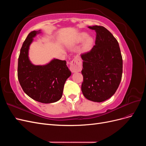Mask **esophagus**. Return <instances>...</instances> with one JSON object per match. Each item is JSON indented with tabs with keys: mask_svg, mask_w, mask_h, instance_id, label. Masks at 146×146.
Returning <instances> with one entry per match:
<instances>
[{
	"mask_svg": "<svg viewBox=\"0 0 146 146\" xmlns=\"http://www.w3.org/2000/svg\"><path fill=\"white\" fill-rule=\"evenodd\" d=\"M70 69L72 72H80L82 70V61L80 56H76L70 64Z\"/></svg>",
	"mask_w": 146,
	"mask_h": 146,
	"instance_id": "esophagus-1",
	"label": "esophagus"
}]
</instances>
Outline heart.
<instances>
[{"label":"heart","mask_w":146,"mask_h":146,"mask_svg":"<svg viewBox=\"0 0 146 146\" xmlns=\"http://www.w3.org/2000/svg\"><path fill=\"white\" fill-rule=\"evenodd\" d=\"M88 37V35L86 33H85V32L81 33L79 34V35L77 37V42H83L84 40H85ZM92 42H93V39H92L91 38H88L85 41V45H84V48H85V49H88V48H90L91 45L92 44Z\"/></svg>","instance_id":"heart-1"}]
</instances>
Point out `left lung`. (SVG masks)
I'll return each instance as SVG.
<instances>
[{"label":"left lung","instance_id":"8db88e82","mask_svg":"<svg viewBox=\"0 0 146 146\" xmlns=\"http://www.w3.org/2000/svg\"><path fill=\"white\" fill-rule=\"evenodd\" d=\"M96 32L95 46L81 55L82 91L91 101L102 102L115 93L122 75V57L117 39L103 26L88 27Z\"/></svg>","mask_w":146,"mask_h":146}]
</instances>
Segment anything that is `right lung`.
I'll use <instances>...</instances> for the list:
<instances>
[{"instance_id":"1","label":"right lung","mask_w":146,"mask_h":146,"mask_svg":"<svg viewBox=\"0 0 146 146\" xmlns=\"http://www.w3.org/2000/svg\"><path fill=\"white\" fill-rule=\"evenodd\" d=\"M39 31L30 32L20 51L17 77L25 93L39 102L50 104L59 100L64 83L71 75L65 60L54 59L44 66L33 65L29 58V49L33 38Z\"/></svg>"}]
</instances>
